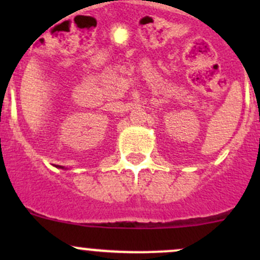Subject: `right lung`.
Returning a JSON list of instances; mask_svg holds the SVG:
<instances>
[{
	"label": "right lung",
	"instance_id": "right-lung-1",
	"mask_svg": "<svg viewBox=\"0 0 260 260\" xmlns=\"http://www.w3.org/2000/svg\"><path fill=\"white\" fill-rule=\"evenodd\" d=\"M60 169H64V167H61V166H60Z\"/></svg>",
	"mask_w": 260,
	"mask_h": 260
}]
</instances>
